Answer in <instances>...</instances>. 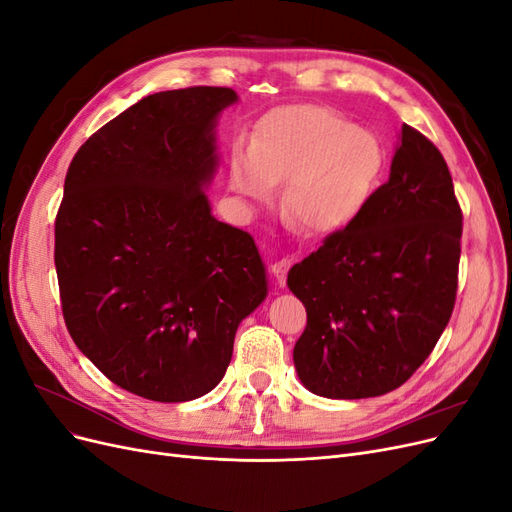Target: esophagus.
<instances>
[{
    "mask_svg": "<svg viewBox=\"0 0 512 512\" xmlns=\"http://www.w3.org/2000/svg\"><path fill=\"white\" fill-rule=\"evenodd\" d=\"M292 262H294L292 258H280V260H275L273 265H271V273L275 275V280H277V284H280V286L286 284V273L292 267Z\"/></svg>",
    "mask_w": 512,
    "mask_h": 512,
    "instance_id": "esophagus-1",
    "label": "esophagus"
}]
</instances>
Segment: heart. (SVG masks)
<instances>
[{
  "label": "heart",
  "instance_id": "obj_1",
  "mask_svg": "<svg viewBox=\"0 0 512 512\" xmlns=\"http://www.w3.org/2000/svg\"><path fill=\"white\" fill-rule=\"evenodd\" d=\"M386 151L376 134L333 108L294 104L258 121L252 151L230 160V188L247 203L267 205L286 181L284 215L309 235L348 228L376 196Z\"/></svg>",
  "mask_w": 512,
  "mask_h": 512
}]
</instances>
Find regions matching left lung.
<instances>
[{"instance_id": "8db88e82", "label": "left lung", "mask_w": 512, "mask_h": 512, "mask_svg": "<svg viewBox=\"0 0 512 512\" xmlns=\"http://www.w3.org/2000/svg\"><path fill=\"white\" fill-rule=\"evenodd\" d=\"M461 220L442 153L404 123L389 181L288 273L307 312L292 359L309 391L378 397L425 363L455 307Z\"/></svg>"}]
</instances>
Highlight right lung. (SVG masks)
Here are the masks:
<instances>
[{
	"instance_id": "obj_1",
	"label": "right lung",
	"mask_w": 512,
	"mask_h": 512,
	"mask_svg": "<svg viewBox=\"0 0 512 512\" xmlns=\"http://www.w3.org/2000/svg\"><path fill=\"white\" fill-rule=\"evenodd\" d=\"M230 87L160 91L70 162L55 220L61 312L102 374L151 401L220 384L239 322L267 297L258 247L211 215L215 121Z\"/></svg>"
}]
</instances>
